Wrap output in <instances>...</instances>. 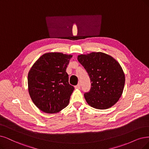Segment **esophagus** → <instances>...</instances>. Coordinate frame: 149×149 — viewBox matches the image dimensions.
<instances>
[{"instance_id":"obj_1","label":"esophagus","mask_w":149,"mask_h":149,"mask_svg":"<svg viewBox=\"0 0 149 149\" xmlns=\"http://www.w3.org/2000/svg\"><path fill=\"white\" fill-rule=\"evenodd\" d=\"M80 84H78L76 86H75V88L76 89H80Z\"/></svg>"}]
</instances>
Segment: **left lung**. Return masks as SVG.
I'll list each match as a JSON object with an SVG mask.
<instances>
[{"instance_id": "1", "label": "left lung", "mask_w": 149, "mask_h": 149, "mask_svg": "<svg viewBox=\"0 0 149 149\" xmlns=\"http://www.w3.org/2000/svg\"><path fill=\"white\" fill-rule=\"evenodd\" d=\"M91 81V88L85 93L87 103L97 109H106L116 103L122 95L125 77L120 64L109 55L93 52L78 56Z\"/></svg>"}]
</instances>
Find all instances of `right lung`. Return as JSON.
Returning a JSON list of instances; mask_svg holds the SVG:
<instances>
[{
  "label": "right lung",
  "mask_w": 149,
  "mask_h": 149,
  "mask_svg": "<svg viewBox=\"0 0 149 149\" xmlns=\"http://www.w3.org/2000/svg\"><path fill=\"white\" fill-rule=\"evenodd\" d=\"M72 57L61 53L44 54L29 70V95L42 111L56 113L69 104L74 87L69 83L66 68Z\"/></svg>",
  "instance_id": "right-lung-1"
}]
</instances>
